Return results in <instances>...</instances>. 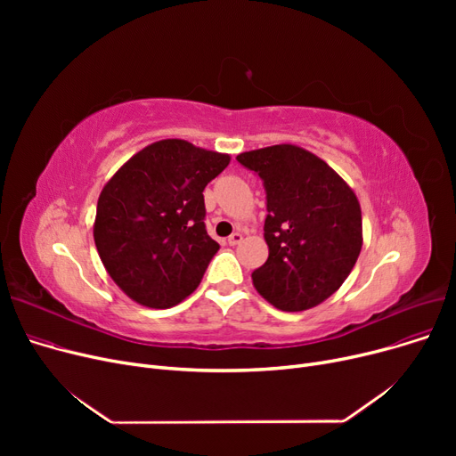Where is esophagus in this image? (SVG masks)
<instances>
[{"label": "esophagus", "mask_w": 456, "mask_h": 456, "mask_svg": "<svg viewBox=\"0 0 456 456\" xmlns=\"http://www.w3.org/2000/svg\"><path fill=\"white\" fill-rule=\"evenodd\" d=\"M242 238H244V236H242L240 232H232V234L229 236L227 242H229V246H238V244L242 242Z\"/></svg>", "instance_id": "34e87169"}]
</instances>
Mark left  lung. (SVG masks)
<instances>
[{
    "label": "left lung",
    "mask_w": 456,
    "mask_h": 456,
    "mask_svg": "<svg viewBox=\"0 0 456 456\" xmlns=\"http://www.w3.org/2000/svg\"><path fill=\"white\" fill-rule=\"evenodd\" d=\"M265 181L268 260L253 272L256 292L286 313L337 292L362 249V210L332 167L294 143L236 157Z\"/></svg>",
    "instance_id": "obj_1"
}]
</instances>
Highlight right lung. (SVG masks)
Returning a JSON list of instances; mask_svg holds the SVG:
<instances>
[{
    "label": "right lung",
    "mask_w": 456,
    "mask_h": 456,
    "mask_svg": "<svg viewBox=\"0 0 456 456\" xmlns=\"http://www.w3.org/2000/svg\"><path fill=\"white\" fill-rule=\"evenodd\" d=\"M231 155L181 138L150 143L103 186L94 242L110 279L133 301L170 308L194 292L220 249L205 229V186Z\"/></svg>",
    "instance_id": "add662e5"
}]
</instances>
